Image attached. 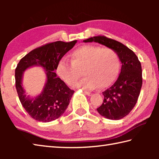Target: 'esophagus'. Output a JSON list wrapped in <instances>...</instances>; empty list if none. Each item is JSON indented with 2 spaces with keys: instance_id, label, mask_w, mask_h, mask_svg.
I'll return each instance as SVG.
<instances>
[{
  "instance_id": "esophagus-1",
  "label": "esophagus",
  "mask_w": 159,
  "mask_h": 159,
  "mask_svg": "<svg viewBox=\"0 0 159 159\" xmlns=\"http://www.w3.org/2000/svg\"><path fill=\"white\" fill-rule=\"evenodd\" d=\"M83 93L85 94V95H88V96H91V95H92V93H90V92H88V91H83Z\"/></svg>"
}]
</instances>
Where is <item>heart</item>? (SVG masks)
Masks as SVG:
<instances>
[{
	"mask_svg": "<svg viewBox=\"0 0 159 159\" xmlns=\"http://www.w3.org/2000/svg\"><path fill=\"white\" fill-rule=\"evenodd\" d=\"M71 61L61 58L56 68L59 77L70 86L75 85L82 76L85 77L76 84L84 90L107 88L115 81L119 73V56L110 48L85 45L71 54Z\"/></svg>",
	"mask_w": 159,
	"mask_h": 159,
	"instance_id": "b5f03b06",
	"label": "heart"
}]
</instances>
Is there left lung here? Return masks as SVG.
Returning <instances> with one entry per match:
<instances>
[{
  "label": "left lung",
  "mask_w": 159,
  "mask_h": 159,
  "mask_svg": "<svg viewBox=\"0 0 159 159\" xmlns=\"http://www.w3.org/2000/svg\"><path fill=\"white\" fill-rule=\"evenodd\" d=\"M93 41L114 50L122 63L117 80L102 93L103 103L97 109L99 114L109 119H121L133 110L138 102L142 85L141 63L133 50L116 40L97 36L83 41Z\"/></svg>",
  "instance_id": "1"
}]
</instances>
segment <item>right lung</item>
Instances as JSON below:
<instances>
[{"label": "right lung", "instance_id": "1", "mask_svg": "<svg viewBox=\"0 0 159 159\" xmlns=\"http://www.w3.org/2000/svg\"><path fill=\"white\" fill-rule=\"evenodd\" d=\"M55 41L36 48L21 59L15 69V86L21 105L31 118L44 123L57 119L68 107L74 93L62 80L57 77L55 71L58 61L76 43ZM34 65L41 66L47 71V83L39 96L30 99L21 87L23 71Z\"/></svg>", "mask_w": 159, "mask_h": 159}]
</instances>
